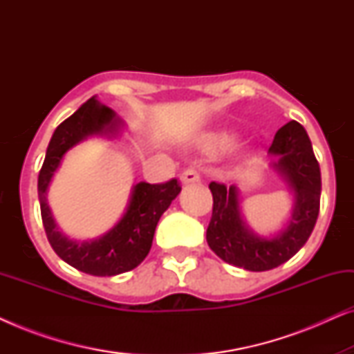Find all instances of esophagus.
I'll return each instance as SVG.
<instances>
[{
	"instance_id": "1",
	"label": "esophagus",
	"mask_w": 354,
	"mask_h": 354,
	"mask_svg": "<svg viewBox=\"0 0 354 354\" xmlns=\"http://www.w3.org/2000/svg\"><path fill=\"white\" fill-rule=\"evenodd\" d=\"M180 180L183 183H196L201 180V176L195 167H190V169H187V171H183Z\"/></svg>"
}]
</instances>
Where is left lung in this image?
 <instances>
[{
    "mask_svg": "<svg viewBox=\"0 0 354 354\" xmlns=\"http://www.w3.org/2000/svg\"><path fill=\"white\" fill-rule=\"evenodd\" d=\"M269 153L279 158L275 167L295 192L290 224L274 239H261L246 229L234 185L209 183L212 216L206 230L207 245L225 263L253 272L277 268L297 254L316 225L321 205V169L303 125L292 120L279 129Z\"/></svg>",
    "mask_w": 354,
    "mask_h": 354,
    "instance_id": "obj_1",
    "label": "left lung"
}]
</instances>
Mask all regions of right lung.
<instances>
[{
    "label": "right lung",
    "instance_id": "add662e5",
    "mask_svg": "<svg viewBox=\"0 0 354 354\" xmlns=\"http://www.w3.org/2000/svg\"><path fill=\"white\" fill-rule=\"evenodd\" d=\"M118 124L113 109L100 104L95 98H90L71 118L57 125L38 174L41 221L51 248L72 268L98 277H111V275L127 272L147 258L159 217L182 190L177 178H171L164 183H137L127 212L119 221V224L101 239L77 243L57 230L46 203V190L62 156L67 149L88 135L114 132Z\"/></svg>",
    "mask_w": 354,
    "mask_h": 354
}]
</instances>
